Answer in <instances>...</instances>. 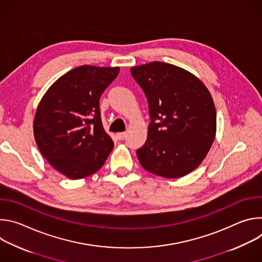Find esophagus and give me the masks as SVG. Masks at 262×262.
<instances>
[{"mask_svg": "<svg viewBox=\"0 0 262 262\" xmlns=\"http://www.w3.org/2000/svg\"><path fill=\"white\" fill-rule=\"evenodd\" d=\"M117 138L119 139V140H123V139H125V137H126V133H124V132H122V133H117Z\"/></svg>", "mask_w": 262, "mask_h": 262, "instance_id": "34e87169", "label": "esophagus"}]
</instances>
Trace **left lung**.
<instances>
[{"mask_svg": "<svg viewBox=\"0 0 262 262\" xmlns=\"http://www.w3.org/2000/svg\"><path fill=\"white\" fill-rule=\"evenodd\" d=\"M149 104L151 122L137 150L142 167L158 176L179 178L198 168L216 133V112L207 87L179 66L151 62L130 68Z\"/></svg>", "mask_w": 262, "mask_h": 262, "instance_id": "8db88e82", "label": "left lung"}]
</instances>
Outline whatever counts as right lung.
I'll list each match as a JSON object with an SVG mask.
<instances>
[{"label":"right lung","mask_w":262,"mask_h":262,"mask_svg":"<svg viewBox=\"0 0 262 262\" xmlns=\"http://www.w3.org/2000/svg\"><path fill=\"white\" fill-rule=\"evenodd\" d=\"M119 67L82 65L60 77L37 106L33 132L48 163L69 179L97 172L114 142L105 133L99 98Z\"/></svg>","instance_id":"add662e5"}]
</instances>
